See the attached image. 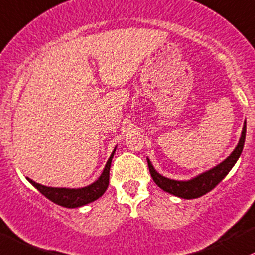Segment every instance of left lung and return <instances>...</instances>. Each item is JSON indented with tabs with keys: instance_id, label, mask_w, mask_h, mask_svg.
<instances>
[{
	"instance_id": "8db88e82",
	"label": "left lung",
	"mask_w": 255,
	"mask_h": 255,
	"mask_svg": "<svg viewBox=\"0 0 255 255\" xmlns=\"http://www.w3.org/2000/svg\"><path fill=\"white\" fill-rule=\"evenodd\" d=\"M245 139H246V122L243 124L242 133H241L240 141H238L236 148L234 152L226 158L225 160L221 161L220 164L212 168L210 170H207L202 174L197 175L193 179L187 180V181H179V180H171L168 177L163 176L159 172H157L154 168H153L150 160L147 158V163H148V168L150 176H152L153 181L157 183L158 186L165 192H169L174 196L180 197V198L185 199H193L198 198V197L203 196V194L208 193L212 191L213 188L218 185L224 177L229 174L230 170L234 168L236 161L240 158L241 153L243 150V146H245Z\"/></svg>"
}]
</instances>
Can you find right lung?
Returning a JSON list of instances; mask_svg holds the SVG:
<instances>
[{"label": "right lung", "instance_id": "1", "mask_svg": "<svg viewBox=\"0 0 255 255\" xmlns=\"http://www.w3.org/2000/svg\"><path fill=\"white\" fill-rule=\"evenodd\" d=\"M117 147L112 152L111 157L107 161L105 169H103L101 176L92 182L91 185L85 186L81 188H65V187H48V186L40 185V183L32 181L31 179L26 177L28 181L34 186L35 188L40 191L46 198H48L53 203L62 205L65 208H79L85 204H89L91 202L100 198L106 192L107 187L109 185V170H111V164L113 155L116 153Z\"/></svg>", "mask_w": 255, "mask_h": 255}]
</instances>
